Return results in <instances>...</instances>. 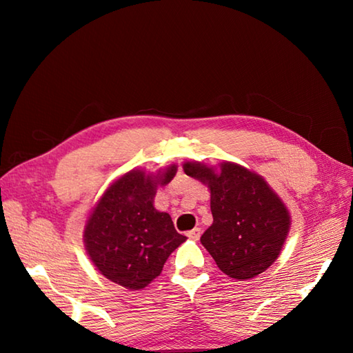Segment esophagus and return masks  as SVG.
<instances>
[{
  "instance_id": "obj_1",
  "label": "esophagus",
  "mask_w": 353,
  "mask_h": 353,
  "mask_svg": "<svg viewBox=\"0 0 353 353\" xmlns=\"http://www.w3.org/2000/svg\"><path fill=\"white\" fill-rule=\"evenodd\" d=\"M187 236H188V238H191V240L198 241V240H199V236H201V229H199V227H194L193 230H190V232H188Z\"/></svg>"
}]
</instances>
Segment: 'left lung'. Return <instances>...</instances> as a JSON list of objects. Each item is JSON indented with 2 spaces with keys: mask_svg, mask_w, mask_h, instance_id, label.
<instances>
[{
  "mask_svg": "<svg viewBox=\"0 0 353 353\" xmlns=\"http://www.w3.org/2000/svg\"><path fill=\"white\" fill-rule=\"evenodd\" d=\"M185 174L210 190L213 224L201 243L225 276L249 280L279 259L291 227L285 202L265 181L244 166L185 162Z\"/></svg>",
  "mask_w": 353,
  "mask_h": 353,
  "instance_id": "obj_1",
  "label": "left lung"
}]
</instances>
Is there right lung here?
Segmentation results:
<instances>
[{
  "mask_svg": "<svg viewBox=\"0 0 353 353\" xmlns=\"http://www.w3.org/2000/svg\"><path fill=\"white\" fill-rule=\"evenodd\" d=\"M177 166L157 172L134 168L99 196L83 227V246L105 279L130 291L160 276L172 250L187 240L171 216L154 207L159 187L170 183Z\"/></svg>",
  "mask_w": 353,
  "mask_h": 353,
  "instance_id": "1",
  "label": "right lung"
}]
</instances>
